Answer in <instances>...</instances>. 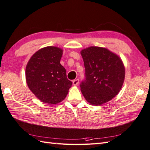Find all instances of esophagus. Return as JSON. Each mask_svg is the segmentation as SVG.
Here are the masks:
<instances>
[{"mask_svg": "<svg viewBox=\"0 0 150 150\" xmlns=\"http://www.w3.org/2000/svg\"><path fill=\"white\" fill-rule=\"evenodd\" d=\"M78 83H79V79H76L73 80V81H72L73 85L76 86V85H78Z\"/></svg>", "mask_w": 150, "mask_h": 150, "instance_id": "34e87169", "label": "esophagus"}]
</instances>
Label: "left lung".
Wrapping results in <instances>:
<instances>
[{"label": "left lung", "instance_id": "8db88e82", "mask_svg": "<svg viewBox=\"0 0 150 150\" xmlns=\"http://www.w3.org/2000/svg\"><path fill=\"white\" fill-rule=\"evenodd\" d=\"M81 54L85 73L79 86L84 97L92 105L107 103L118 93L123 85L125 68L122 60L100 47H89Z\"/></svg>", "mask_w": 150, "mask_h": 150}]
</instances>
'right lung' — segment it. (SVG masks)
<instances>
[{
  "instance_id": "1",
  "label": "right lung",
  "mask_w": 150,
  "mask_h": 150,
  "mask_svg": "<svg viewBox=\"0 0 150 150\" xmlns=\"http://www.w3.org/2000/svg\"><path fill=\"white\" fill-rule=\"evenodd\" d=\"M62 50L47 46L38 51L29 60L25 76L32 92L43 103L54 104L62 101L72 82L67 79L66 70L60 64Z\"/></svg>"
}]
</instances>
